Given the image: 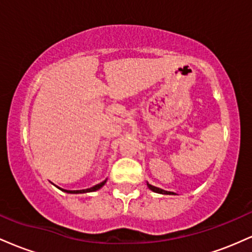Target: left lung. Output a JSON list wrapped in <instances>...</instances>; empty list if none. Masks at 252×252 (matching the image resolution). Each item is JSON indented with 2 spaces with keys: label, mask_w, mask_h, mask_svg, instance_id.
Segmentation results:
<instances>
[{
  "label": "left lung",
  "mask_w": 252,
  "mask_h": 252,
  "mask_svg": "<svg viewBox=\"0 0 252 252\" xmlns=\"http://www.w3.org/2000/svg\"><path fill=\"white\" fill-rule=\"evenodd\" d=\"M147 185H148V187H149L150 189L153 190V192L161 193V194H174V193H172V192H167V190H163V189H158V187L152 186V185H149V184H147Z\"/></svg>",
  "instance_id": "left-lung-1"
}]
</instances>
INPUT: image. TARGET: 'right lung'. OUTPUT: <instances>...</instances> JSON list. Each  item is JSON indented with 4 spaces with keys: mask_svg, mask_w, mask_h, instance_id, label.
I'll return each instance as SVG.
<instances>
[{
    "mask_svg": "<svg viewBox=\"0 0 252 252\" xmlns=\"http://www.w3.org/2000/svg\"><path fill=\"white\" fill-rule=\"evenodd\" d=\"M105 182H106V180L103 181V182H100V184H98V185H96V186L91 187V189H80V190H66V189H63V192H67V193H88V192H94V190L99 189L100 187H103Z\"/></svg>",
    "mask_w": 252,
    "mask_h": 252,
    "instance_id": "obj_1",
    "label": "right lung"
}]
</instances>
